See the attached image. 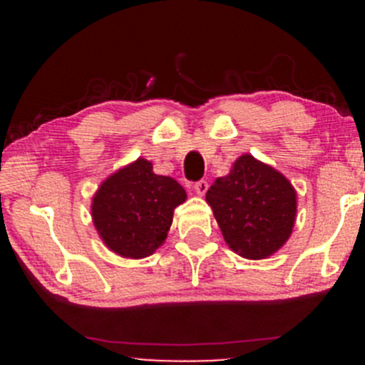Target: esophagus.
<instances>
[{"instance_id":"34e87169","label":"esophagus","mask_w":365,"mask_h":365,"mask_svg":"<svg viewBox=\"0 0 365 365\" xmlns=\"http://www.w3.org/2000/svg\"><path fill=\"white\" fill-rule=\"evenodd\" d=\"M192 187L200 196H203L206 190H208V182H206V180H200V182H194Z\"/></svg>"}]
</instances>
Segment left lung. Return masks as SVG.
<instances>
[{"instance_id":"left-lung-1","label":"left lung","mask_w":365,"mask_h":365,"mask_svg":"<svg viewBox=\"0 0 365 365\" xmlns=\"http://www.w3.org/2000/svg\"><path fill=\"white\" fill-rule=\"evenodd\" d=\"M206 201L231 251L247 259L277 252L295 224V189L281 173L252 155H242L230 175L217 178Z\"/></svg>"}]
</instances>
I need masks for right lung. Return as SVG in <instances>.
<instances>
[{"label": "right lung", "mask_w": 365, "mask_h": 365, "mask_svg": "<svg viewBox=\"0 0 365 365\" xmlns=\"http://www.w3.org/2000/svg\"><path fill=\"white\" fill-rule=\"evenodd\" d=\"M185 197L175 178L155 175L152 162L138 159L102 183L93 197L91 217L111 251L138 259L164 244L173 212Z\"/></svg>", "instance_id": "1"}]
</instances>
